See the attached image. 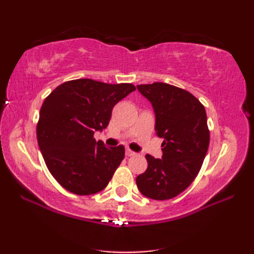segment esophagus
Instances as JSON below:
<instances>
[{"mask_svg":"<svg viewBox=\"0 0 254 254\" xmlns=\"http://www.w3.org/2000/svg\"><path fill=\"white\" fill-rule=\"evenodd\" d=\"M136 153H135V152L134 151H131L130 149H128V147H127V149H126V155H127V157H132V155H135Z\"/></svg>","mask_w":254,"mask_h":254,"instance_id":"obj_1","label":"esophagus"}]
</instances>
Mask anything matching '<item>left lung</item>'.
<instances>
[{"mask_svg": "<svg viewBox=\"0 0 254 254\" xmlns=\"http://www.w3.org/2000/svg\"><path fill=\"white\" fill-rule=\"evenodd\" d=\"M155 114V131L162 137V159L146 154L147 169L136 178L144 196L169 200L197 176L208 152L210 131L205 109L185 89L166 83L137 85Z\"/></svg>", "mask_w": 254, "mask_h": 254, "instance_id": "left-lung-1", "label": "left lung"}]
</instances>
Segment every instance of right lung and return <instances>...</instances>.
Returning a JSON list of instances; mask_svg holds the SVG:
<instances>
[{"label":"right lung","instance_id":"obj_1","mask_svg":"<svg viewBox=\"0 0 254 254\" xmlns=\"http://www.w3.org/2000/svg\"><path fill=\"white\" fill-rule=\"evenodd\" d=\"M131 84L93 79L65 81L46 97L40 111L37 142L46 167L73 194L104 190L125 157V147H105L95 131L107 128L115 105L135 91Z\"/></svg>","mask_w":254,"mask_h":254}]
</instances>
